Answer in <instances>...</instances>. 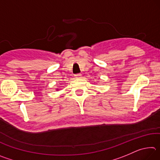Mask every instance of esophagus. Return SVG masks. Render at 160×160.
Wrapping results in <instances>:
<instances>
[{"label": "esophagus", "mask_w": 160, "mask_h": 160, "mask_svg": "<svg viewBox=\"0 0 160 160\" xmlns=\"http://www.w3.org/2000/svg\"><path fill=\"white\" fill-rule=\"evenodd\" d=\"M75 78H78V79H79V78H82V75H81L80 73L75 74Z\"/></svg>", "instance_id": "esophagus-1"}]
</instances>
